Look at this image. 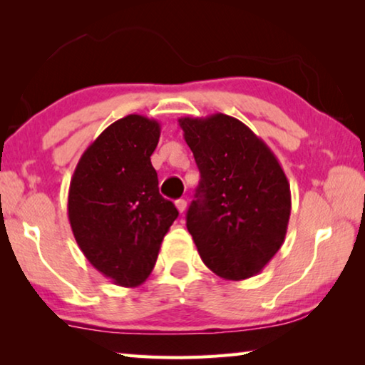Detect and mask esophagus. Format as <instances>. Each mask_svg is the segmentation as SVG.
I'll return each instance as SVG.
<instances>
[{
  "mask_svg": "<svg viewBox=\"0 0 365 365\" xmlns=\"http://www.w3.org/2000/svg\"><path fill=\"white\" fill-rule=\"evenodd\" d=\"M175 206H177V209H178V212H185V209H187V201L185 200H177L175 201Z\"/></svg>",
  "mask_w": 365,
  "mask_h": 365,
  "instance_id": "34e87169",
  "label": "esophagus"
}]
</instances>
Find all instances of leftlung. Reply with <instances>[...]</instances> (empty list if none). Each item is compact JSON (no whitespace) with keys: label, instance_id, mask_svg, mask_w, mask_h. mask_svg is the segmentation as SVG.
<instances>
[{"label":"left lung","instance_id":"8db88e82","mask_svg":"<svg viewBox=\"0 0 365 365\" xmlns=\"http://www.w3.org/2000/svg\"><path fill=\"white\" fill-rule=\"evenodd\" d=\"M201 180L187 212L197 252L215 275L259 274L285 242L292 193L279 159L235 117L178 119Z\"/></svg>","mask_w":365,"mask_h":365}]
</instances>
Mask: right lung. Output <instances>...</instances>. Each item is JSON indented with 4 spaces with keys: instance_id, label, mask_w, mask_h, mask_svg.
I'll return each mask as SVG.
<instances>
[{
    "instance_id": "obj_1",
    "label": "right lung",
    "mask_w": 365,
    "mask_h": 365,
    "mask_svg": "<svg viewBox=\"0 0 365 365\" xmlns=\"http://www.w3.org/2000/svg\"><path fill=\"white\" fill-rule=\"evenodd\" d=\"M159 137L158 120L122 117L86 148L71 180L67 214L78 248L119 287H138L150 277L178 215L159 195L151 164Z\"/></svg>"
}]
</instances>
